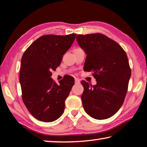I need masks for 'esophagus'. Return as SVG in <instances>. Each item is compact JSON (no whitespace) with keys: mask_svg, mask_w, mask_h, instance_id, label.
<instances>
[{"mask_svg":"<svg viewBox=\"0 0 147 147\" xmlns=\"http://www.w3.org/2000/svg\"><path fill=\"white\" fill-rule=\"evenodd\" d=\"M74 80H75V83L76 84H79V83H80V80H79V79L77 78H75V79H74Z\"/></svg>","mask_w":147,"mask_h":147,"instance_id":"esophagus-1","label":"esophagus"}]
</instances>
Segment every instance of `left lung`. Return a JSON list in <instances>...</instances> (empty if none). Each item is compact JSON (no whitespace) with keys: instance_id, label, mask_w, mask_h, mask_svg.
I'll list each match as a JSON object with an SVG mask.
<instances>
[{"instance_id":"obj_1","label":"left lung","mask_w":147,"mask_h":147,"mask_svg":"<svg viewBox=\"0 0 147 147\" xmlns=\"http://www.w3.org/2000/svg\"><path fill=\"white\" fill-rule=\"evenodd\" d=\"M79 46L87 55L84 70L92 71L96 85L82 80L81 99L86 113L97 120L111 117L122 107L131 77L126 55L116 42L101 33L78 34Z\"/></svg>"}]
</instances>
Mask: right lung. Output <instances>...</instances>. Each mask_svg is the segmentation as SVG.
<instances>
[{
  "instance_id": "add662e5",
  "label": "right lung",
  "mask_w": 147,
  "mask_h": 147,
  "mask_svg": "<svg viewBox=\"0 0 147 147\" xmlns=\"http://www.w3.org/2000/svg\"><path fill=\"white\" fill-rule=\"evenodd\" d=\"M76 35L42 36L23 54L20 73L22 99L37 120L51 122L63 113L65 101L74 84V79L66 75L57 84L51 76L52 71L59 66L63 55L71 48Z\"/></svg>"
}]
</instances>
